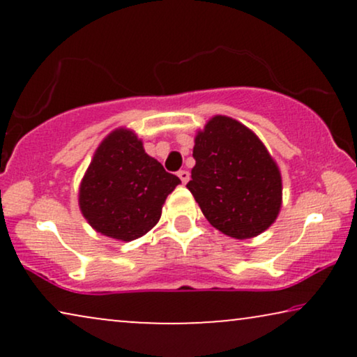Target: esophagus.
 Wrapping results in <instances>:
<instances>
[{
  "instance_id": "1",
  "label": "esophagus",
  "mask_w": 357,
  "mask_h": 357,
  "mask_svg": "<svg viewBox=\"0 0 357 357\" xmlns=\"http://www.w3.org/2000/svg\"><path fill=\"white\" fill-rule=\"evenodd\" d=\"M178 177H180V180H182V183H187L188 180H190V172L188 170H178Z\"/></svg>"
}]
</instances>
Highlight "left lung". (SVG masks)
<instances>
[{
    "instance_id": "obj_1",
    "label": "left lung",
    "mask_w": 357,
    "mask_h": 357,
    "mask_svg": "<svg viewBox=\"0 0 357 357\" xmlns=\"http://www.w3.org/2000/svg\"><path fill=\"white\" fill-rule=\"evenodd\" d=\"M197 160L187 188L204 218L232 238H252L276 221L282 204L281 170L250 128L214 115L197 131Z\"/></svg>"
}]
</instances>
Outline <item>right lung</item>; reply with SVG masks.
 Here are the masks:
<instances>
[{
    "mask_svg": "<svg viewBox=\"0 0 357 357\" xmlns=\"http://www.w3.org/2000/svg\"><path fill=\"white\" fill-rule=\"evenodd\" d=\"M180 183L144 151L133 130L121 126L96 149L79 183V209L89 226L120 242L143 237L159 222L169 193Z\"/></svg>",
    "mask_w": 357,
    "mask_h": 357,
    "instance_id": "obj_1",
    "label": "right lung"
}]
</instances>
